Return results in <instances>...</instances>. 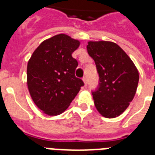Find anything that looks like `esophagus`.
<instances>
[{
	"instance_id": "esophagus-1",
	"label": "esophagus",
	"mask_w": 155,
	"mask_h": 155,
	"mask_svg": "<svg viewBox=\"0 0 155 155\" xmlns=\"http://www.w3.org/2000/svg\"><path fill=\"white\" fill-rule=\"evenodd\" d=\"M83 81H84V83L85 86H87V77H84V78H83Z\"/></svg>"
}]
</instances>
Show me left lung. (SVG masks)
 <instances>
[{
    "label": "left lung",
    "instance_id": "8db88e82",
    "mask_svg": "<svg viewBox=\"0 0 155 155\" xmlns=\"http://www.w3.org/2000/svg\"><path fill=\"white\" fill-rule=\"evenodd\" d=\"M87 53L97 66L100 84L92 97L97 111L106 118L120 116L137 91L139 73L128 54L115 42H87Z\"/></svg>",
    "mask_w": 155,
    "mask_h": 155
}]
</instances>
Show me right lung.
Here are the masks:
<instances>
[{"label":"right lung","instance_id":"1","mask_svg":"<svg viewBox=\"0 0 155 155\" xmlns=\"http://www.w3.org/2000/svg\"><path fill=\"white\" fill-rule=\"evenodd\" d=\"M80 44L64 34L54 35L43 41L28 61V89L45 114L63 113L84 84L75 77L78 62L71 55Z\"/></svg>","mask_w":155,"mask_h":155}]
</instances>
